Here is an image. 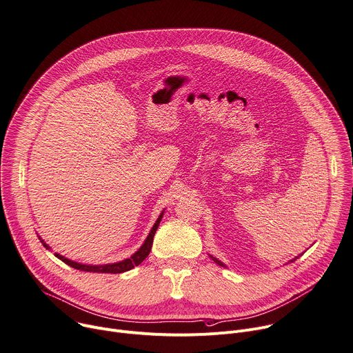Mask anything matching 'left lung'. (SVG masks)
<instances>
[{"label":"left lung","instance_id":"left-lung-1","mask_svg":"<svg viewBox=\"0 0 353 353\" xmlns=\"http://www.w3.org/2000/svg\"><path fill=\"white\" fill-rule=\"evenodd\" d=\"M210 258H212V259H213V261H214L217 265H220V266H224V263H223V262H220L217 258H214V256H212V255H210ZM296 259H297V256H296L293 261H296ZM293 261H292V262H293Z\"/></svg>","mask_w":353,"mask_h":353}]
</instances>
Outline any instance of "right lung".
Here are the masks:
<instances>
[{
  "mask_svg": "<svg viewBox=\"0 0 353 353\" xmlns=\"http://www.w3.org/2000/svg\"><path fill=\"white\" fill-rule=\"evenodd\" d=\"M163 214H164V212L160 214V217L157 219V221L154 223V225H152V228H151V231H150V234H148V237L145 239L144 244L139 248V251H136L130 258L123 259V261H121V262L106 263V265H85V263H78V262H74V261H71V259H67V258H64V256L60 255V254H54V255H56L59 259H61L64 263H67L68 266H71V268H74V269H78V270H84V272H98V273H123V272H128V270L133 269L134 266L140 265V263L148 256V254H150V251H151V245H152L154 234H155L157 228H159V225H160V221H161V219H163ZM42 243H43V245H45L48 250H50V247H49L43 240H42Z\"/></svg>",
  "mask_w": 353,
  "mask_h": 353,
  "instance_id": "1",
  "label": "right lung"
}]
</instances>
